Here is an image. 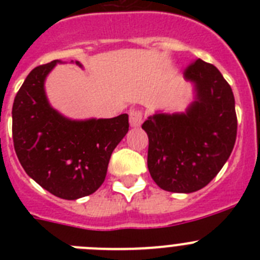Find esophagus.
I'll return each instance as SVG.
<instances>
[{
  "label": "esophagus",
  "mask_w": 260,
  "mask_h": 260,
  "mask_svg": "<svg viewBox=\"0 0 260 260\" xmlns=\"http://www.w3.org/2000/svg\"><path fill=\"white\" fill-rule=\"evenodd\" d=\"M130 125L133 127H138V126H141L142 122H143V112L139 109H133L130 110Z\"/></svg>",
  "instance_id": "1"
}]
</instances>
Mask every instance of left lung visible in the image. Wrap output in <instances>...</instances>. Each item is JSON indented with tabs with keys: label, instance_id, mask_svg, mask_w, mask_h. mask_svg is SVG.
Wrapping results in <instances>:
<instances>
[{
	"label": "left lung",
	"instance_id": "1",
	"mask_svg": "<svg viewBox=\"0 0 260 260\" xmlns=\"http://www.w3.org/2000/svg\"><path fill=\"white\" fill-rule=\"evenodd\" d=\"M194 86V102L182 113L157 110L144 121L147 165L158 187L198 191L221 171L233 151L237 116L231 86L217 69L198 58L183 71Z\"/></svg>",
	"mask_w": 260,
	"mask_h": 260
}]
</instances>
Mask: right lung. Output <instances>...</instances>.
Returning <instances> with one entry per match:
<instances>
[{"instance_id": "obj_1", "label": "right lung", "mask_w": 260, "mask_h": 260, "mask_svg": "<svg viewBox=\"0 0 260 260\" xmlns=\"http://www.w3.org/2000/svg\"><path fill=\"white\" fill-rule=\"evenodd\" d=\"M57 63L62 62L38 66L23 82L13 104V141L32 180L58 198L75 201L103 185L110 155L128 132V116L80 121L62 116L44 88Z\"/></svg>"}]
</instances>
